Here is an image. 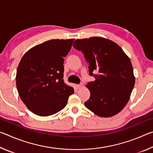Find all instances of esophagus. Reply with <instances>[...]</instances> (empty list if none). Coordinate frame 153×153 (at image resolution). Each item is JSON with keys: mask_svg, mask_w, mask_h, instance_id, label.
<instances>
[{"mask_svg": "<svg viewBox=\"0 0 153 153\" xmlns=\"http://www.w3.org/2000/svg\"><path fill=\"white\" fill-rule=\"evenodd\" d=\"M83 86H84V83H83V82H81L79 84H77V88H78V89L82 88Z\"/></svg>", "mask_w": 153, "mask_h": 153, "instance_id": "34e87169", "label": "esophagus"}]
</instances>
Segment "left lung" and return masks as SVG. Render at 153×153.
<instances>
[{"instance_id": "8db88e82", "label": "left lung", "mask_w": 153, "mask_h": 153, "mask_svg": "<svg viewBox=\"0 0 153 153\" xmlns=\"http://www.w3.org/2000/svg\"><path fill=\"white\" fill-rule=\"evenodd\" d=\"M74 47L82 51L95 80L88 82L90 97L85 107L101 117L117 115L130 98L135 77L128 56L117 43L102 37L77 39Z\"/></svg>"}]
</instances>
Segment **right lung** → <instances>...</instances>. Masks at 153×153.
Returning a JSON list of instances; mask_svg holds the SVG:
<instances>
[{
    "mask_svg": "<svg viewBox=\"0 0 153 153\" xmlns=\"http://www.w3.org/2000/svg\"><path fill=\"white\" fill-rule=\"evenodd\" d=\"M75 39H53L33 46L17 67L16 85L21 99L36 115L46 117L65 107L74 88L63 80L64 57Z\"/></svg>",
    "mask_w": 153,
    "mask_h": 153,
    "instance_id": "right-lung-1",
    "label": "right lung"
}]
</instances>
